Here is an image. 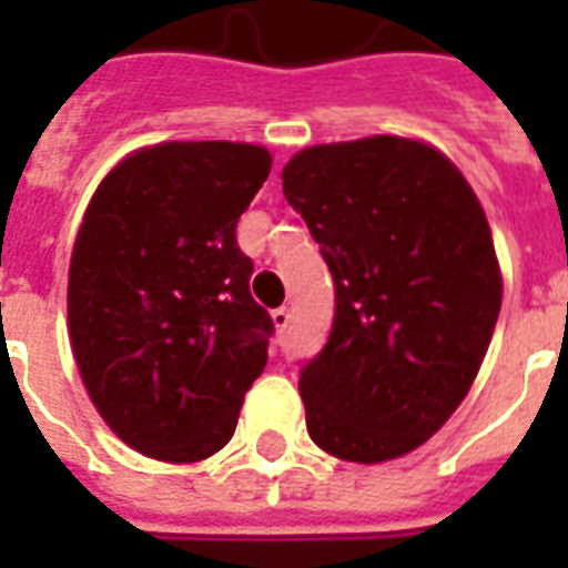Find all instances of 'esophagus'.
Instances as JSON below:
<instances>
[{
  "label": "esophagus",
  "mask_w": 568,
  "mask_h": 568,
  "mask_svg": "<svg viewBox=\"0 0 568 568\" xmlns=\"http://www.w3.org/2000/svg\"><path fill=\"white\" fill-rule=\"evenodd\" d=\"M271 318H274V327L283 333V329H288V324H292V310H285V306H280V310L271 312Z\"/></svg>",
  "instance_id": "34e87169"
}]
</instances>
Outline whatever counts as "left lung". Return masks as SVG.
<instances>
[{
  "label": "left lung",
  "instance_id": "8db88e82",
  "mask_svg": "<svg viewBox=\"0 0 568 568\" xmlns=\"http://www.w3.org/2000/svg\"><path fill=\"white\" fill-rule=\"evenodd\" d=\"M283 194L336 283L301 372L306 430L338 459L404 457L463 404L501 312L484 209L439 150L395 135L306 146Z\"/></svg>",
  "mask_w": 568,
  "mask_h": 568
}]
</instances>
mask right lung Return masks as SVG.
<instances>
[{"label":"right lung","mask_w":568,"mask_h":568,"mask_svg":"<svg viewBox=\"0 0 568 568\" xmlns=\"http://www.w3.org/2000/svg\"><path fill=\"white\" fill-rule=\"evenodd\" d=\"M267 173L265 146L168 141L123 159L84 212L70 345L93 406L146 457L217 454L265 372L274 321L250 297L235 226Z\"/></svg>","instance_id":"1"}]
</instances>
